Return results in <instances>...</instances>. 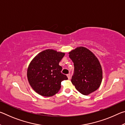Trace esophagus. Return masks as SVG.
<instances>
[{"label": "esophagus", "instance_id": "34e87169", "mask_svg": "<svg viewBox=\"0 0 125 125\" xmlns=\"http://www.w3.org/2000/svg\"><path fill=\"white\" fill-rule=\"evenodd\" d=\"M67 75L68 78L69 79H70V78H71V74H67Z\"/></svg>", "mask_w": 125, "mask_h": 125}]
</instances>
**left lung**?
Returning a JSON list of instances; mask_svg holds the SVG:
<instances>
[{"label":"left lung","instance_id":"obj_1","mask_svg":"<svg viewBox=\"0 0 125 125\" xmlns=\"http://www.w3.org/2000/svg\"><path fill=\"white\" fill-rule=\"evenodd\" d=\"M69 54L74 67L71 82L76 89L85 95L96 90L103 79L102 68L98 58L83 47H77Z\"/></svg>","mask_w":125,"mask_h":125}]
</instances>
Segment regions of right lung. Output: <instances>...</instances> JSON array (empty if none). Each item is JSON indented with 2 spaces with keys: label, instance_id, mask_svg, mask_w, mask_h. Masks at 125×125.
Here are the masks:
<instances>
[{
  "label": "right lung",
  "instance_id": "right-lung-1",
  "mask_svg": "<svg viewBox=\"0 0 125 125\" xmlns=\"http://www.w3.org/2000/svg\"><path fill=\"white\" fill-rule=\"evenodd\" d=\"M64 53L46 50L38 54L27 69V79L31 87L38 94L51 96L58 92L61 82L68 79L61 73L62 67L59 63Z\"/></svg>",
  "mask_w": 125,
  "mask_h": 125
}]
</instances>
